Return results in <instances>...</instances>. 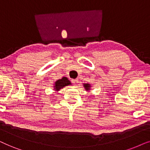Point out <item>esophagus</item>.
<instances>
[{
	"instance_id": "1",
	"label": "esophagus",
	"mask_w": 150,
	"mask_h": 150,
	"mask_svg": "<svg viewBox=\"0 0 150 150\" xmlns=\"http://www.w3.org/2000/svg\"><path fill=\"white\" fill-rule=\"evenodd\" d=\"M72 82H73L75 85H77V83H78V79H72Z\"/></svg>"
}]
</instances>
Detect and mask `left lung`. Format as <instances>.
<instances>
[{"instance_id": "obj_1", "label": "left lung", "mask_w": 150, "mask_h": 150, "mask_svg": "<svg viewBox=\"0 0 150 150\" xmlns=\"http://www.w3.org/2000/svg\"><path fill=\"white\" fill-rule=\"evenodd\" d=\"M83 86H84L85 89L86 91H90V88H91V86L89 84V83H83Z\"/></svg>"}]
</instances>
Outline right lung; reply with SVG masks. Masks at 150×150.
Returning <instances> with one entry per match:
<instances>
[{
  "mask_svg": "<svg viewBox=\"0 0 150 150\" xmlns=\"http://www.w3.org/2000/svg\"><path fill=\"white\" fill-rule=\"evenodd\" d=\"M71 81L68 79L67 77H64L62 79L55 81V85H54V89H55V91H59V90H60L61 88H62L67 86L71 85Z\"/></svg>",
  "mask_w": 150,
  "mask_h": 150,
  "instance_id": "add662e5",
  "label": "right lung"
}]
</instances>
